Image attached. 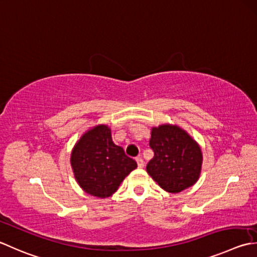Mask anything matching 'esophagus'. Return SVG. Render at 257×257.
I'll use <instances>...</instances> for the list:
<instances>
[{
	"label": "esophagus",
	"mask_w": 257,
	"mask_h": 257,
	"mask_svg": "<svg viewBox=\"0 0 257 257\" xmlns=\"http://www.w3.org/2000/svg\"><path fill=\"white\" fill-rule=\"evenodd\" d=\"M136 162H137V165L139 168H143L144 167V160L142 157H137L136 158Z\"/></svg>",
	"instance_id": "1"
}]
</instances>
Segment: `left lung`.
<instances>
[{
	"label": "left lung",
	"instance_id": "left-lung-1",
	"mask_svg": "<svg viewBox=\"0 0 257 257\" xmlns=\"http://www.w3.org/2000/svg\"><path fill=\"white\" fill-rule=\"evenodd\" d=\"M149 146L154 158L146 168L166 192L179 193L197 182L202 169V150L183 129L170 124L153 128Z\"/></svg>",
	"mask_w": 257,
	"mask_h": 257
}]
</instances>
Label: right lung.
Returning a JSON list of instances; mask_svg holds the SVG:
<instances>
[{
    "mask_svg": "<svg viewBox=\"0 0 257 257\" xmlns=\"http://www.w3.org/2000/svg\"><path fill=\"white\" fill-rule=\"evenodd\" d=\"M71 166L75 179L85 193L105 198L117 192L137 163L113 144L111 130L100 124L85 133L74 146Z\"/></svg>",
    "mask_w": 257,
    "mask_h": 257,
    "instance_id": "obj_1",
    "label": "right lung"
}]
</instances>
